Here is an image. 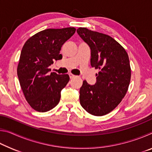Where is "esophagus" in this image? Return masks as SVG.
Wrapping results in <instances>:
<instances>
[{"label": "esophagus", "instance_id": "obj_1", "mask_svg": "<svg viewBox=\"0 0 152 152\" xmlns=\"http://www.w3.org/2000/svg\"><path fill=\"white\" fill-rule=\"evenodd\" d=\"M69 76H70V78L71 79L75 78V77H76V76H74V74H69Z\"/></svg>", "mask_w": 152, "mask_h": 152}]
</instances>
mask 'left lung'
Here are the masks:
<instances>
[{"label": "left lung", "instance_id": "obj_1", "mask_svg": "<svg viewBox=\"0 0 152 152\" xmlns=\"http://www.w3.org/2000/svg\"><path fill=\"white\" fill-rule=\"evenodd\" d=\"M77 33L91 48V64L99 69L94 85L86 80L80 89L81 106L90 114L102 116L115 109L125 96L131 80L127 53L110 36L84 27Z\"/></svg>", "mask_w": 152, "mask_h": 152}]
</instances>
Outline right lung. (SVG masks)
I'll return each mask as SVG.
<instances>
[{
    "label": "right lung",
    "mask_w": 152,
    "mask_h": 152,
    "mask_svg": "<svg viewBox=\"0 0 152 152\" xmlns=\"http://www.w3.org/2000/svg\"><path fill=\"white\" fill-rule=\"evenodd\" d=\"M76 31L74 27L48 29L30 37L22 48L17 76L28 103L47 112L60 102L61 91L70 80L68 74H49V66L62 58L61 46Z\"/></svg>",
    "instance_id": "right-lung-1"
}]
</instances>
